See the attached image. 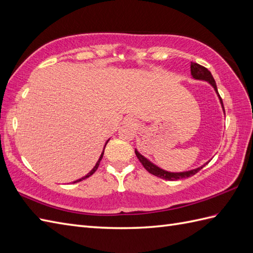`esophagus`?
I'll list each match as a JSON object with an SVG mask.
<instances>
[{"mask_svg":"<svg viewBox=\"0 0 253 253\" xmlns=\"http://www.w3.org/2000/svg\"><path fill=\"white\" fill-rule=\"evenodd\" d=\"M130 123H133V122H131V121H130Z\"/></svg>","mask_w":253,"mask_h":253,"instance_id":"34e87169","label":"esophagus"}]
</instances>
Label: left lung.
Here are the masks:
<instances>
[{"mask_svg": "<svg viewBox=\"0 0 253 253\" xmlns=\"http://www.w3.org/2000/svg\"><path fill=\"white\" fill-rule=\"evenodd\" d=\"M191 74H192L193 78L195 79H202V80H206V82L211 83V84H212V87L214 88L215 92L218 93V89H217V84H215V82L214 79L211 75V73L209 72L206 67L202 66L198 63H193L191 62ZM219 97H220V94L218 93ZM220 101H221V104H222V107H223V103H222V100H221L220 97ZM223 110H224V107H223ZM135 153H136V157L138 158V160L140 161V163L143 164L144 168L149 171L150 174L155 175L157 177H160V178H163V179H166V180H178V179H183V178H188V177H191L195 175L198 171H200L204 166L206 165H203L201 166V168L196 169H193V170H189V171H183V173H169V171H165L161 169L157 168L156 165H153L151 162L148 161V160L146 158H144L141 155H139V153L135 150Z\"/></svg>", "mask_w": 253, "mask_h": 253, "instance_id": "left-lung-1", "label": "left lung"}]
</instances>
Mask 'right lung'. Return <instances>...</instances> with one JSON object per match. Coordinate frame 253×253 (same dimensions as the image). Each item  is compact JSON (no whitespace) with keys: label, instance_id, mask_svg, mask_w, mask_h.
Instances as JSON below:
<instances>
[{"label":"right lung","instance_id":"add662e5","mask_svg":"<svg viewBox=\"0 0 253 253\" xmlns=\"http://www.w3.org/2000/svg\"><path fill=\"white\" fill-rule=\"evenodd\" d=\"M103 155H104V151H103V153L101 155V157H100V159H98V161H97V163L95 164V166L93 168V169H92L90 173H88L87 175H85L84 177H83V178H80V179H78V180H76V181H74V182H78V181H82L83 179H85V178H88V177H90L92 174H94L95 173V170L97 169V168H98V165H100V162H101V160H102V158H103Z\"/></svg>","mask_w":253,"mask_h":253}]
</instances>
